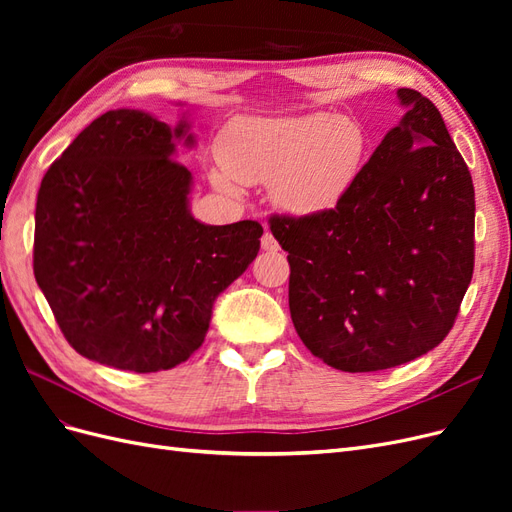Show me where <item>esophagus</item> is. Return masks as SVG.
<instances>
[{
	"label": "esophagus",
	"mask_w": 512,
	"mask_h": 512,
	"mask_svg": "<svg viewBox=\"0 0 512 512\" xmlns=\"http://www.w3.org/2000/svg\"><path fill=\"white\" fill-rule=\"evenodd\" d=\"M260 245H262V250H265V252H271V254H275L277 250H280V243L275 241V237L271 235L269 230L265 232V235H262V239H260Z\"/></svg>",
	"instance_id": "34e87169"
}]
</instances>
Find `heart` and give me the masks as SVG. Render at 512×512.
Listing matches in <instances>:
<instances>
[{"mask_svg": "<svg viewBox=\"0 0 512 512\" xmlns=\"http://www.w3.org/2000/svg\"><path fill=\"white\" fill-rule=\"evenodd\" d=\"M365 156L367 136L348 117H245L224 132V168L215 170L213 183L224 192H235V179L273 183V198L284 211L314 215L342 203Z\"/></svg>", "mask_w": 512, "mask_h": 512, "instance_id": "1", "label": "heart"}]
</instances>
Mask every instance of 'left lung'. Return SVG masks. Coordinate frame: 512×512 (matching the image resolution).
<instances>
[{"mask_svg": "<svg viewBox=\"0 0 512 512\" xmlns=\"http://www.w3.org/2000/svg\"><path fill=\"white\" fill-rule=\"evenodd\" d=\"M408 111L329 211L271 215L288 252V303L327 365L380 371L436 348L474 271V185L440 111L401 87Z\"/></svg>", "mask_w": 512, "mask_h": 512, "instance_id": "left-lung-1", "label": "left lung"}]
</instances>
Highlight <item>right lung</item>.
<instances>
[{
	"mask_svg": "<svg viewBox=\"0 0 512 512\" xmlns=\"http://www.w3.org/2000/svg\"><path fill=\"white\" fill-rule=\"evenodd\" d=\"M166 126L119 108L61 153L36 200L34 275L68 344L85 359L151 374L205 342L213 303L250 267L262 226L192 218V173Z\"/></svg>",
	"mask_w": 512,
	"mask_h": 512,
	"instance_id": "1",
	"label": "right lung"
}]
</instances>
